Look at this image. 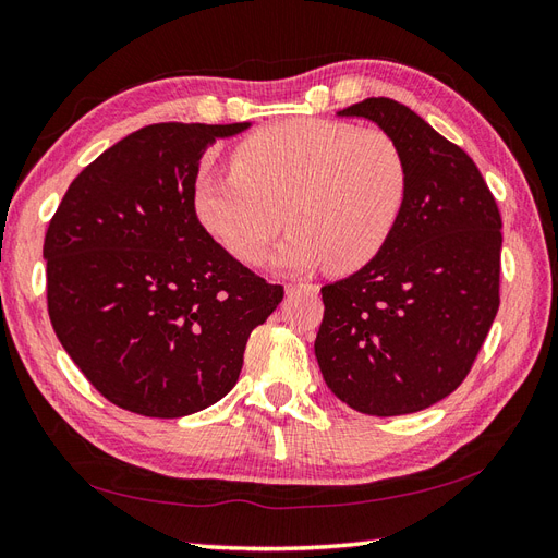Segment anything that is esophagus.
I'll list each match as a JSON object with an SVG mask.
<instances>
[{"label": "esophagus", "instance_id": "obj_1", "mask_svg": "<svg viewBox=\"0 0 558 558\" xmlns=\"http://www.w3.org/2000/svg\"><path fill=\"white\" fill-rule=\"evenodd\" d=\"M319 291V286L316 283H289L286 286V293L293 295V293H316Z\"/></svg>", "mask_w": 558, "mask_h": 558}]
</instances>
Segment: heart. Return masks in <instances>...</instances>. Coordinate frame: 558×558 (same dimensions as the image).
<instances>
[{"label": "heart", "mask_w": 558, "mask_h": 558, "mask_svg": "<svg viewBox=\"0 0 558 558\" xmlns=\"http://www.w3.org/2000/svg\"><path fill=\"white\" fill-rule=\"evenodd\" d=\"M401 145L380 129L336 119H286L232 149V169L202 175L194 216L246 265H260L283 230L275 265L350 275L378 258L409 199Z\"/></svg>", "instance_id": "1"}]
</instances>
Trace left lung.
Wrapping results in <instances>:
<instances>
[{
	"label": "left lung",
	"instance_id": "obj_1",
	"mask_svg": "<svg viewBox=\"0 0 558 558\" xmlns=\"http://www.w3.org/2000/svg\"><path fill=\"white\" fill-rule=\"evenodd\" d=\"M364 117L409 159L411 187L378 258L322 289L314 354L328 389L366 415L429 409L470 373L500 307L502 220L472 157L389 98Z\"/></svg>",
	"mask_w": 558,
	"mask_h": 558
}]
</instances>
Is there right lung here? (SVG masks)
<instances>
[{
	"mask_svg": "<svg viewBox=\"0 0 558 558\" xmlns=\"http://www.w3.org/2000/svg\"><path fill=\"white\" fill-rule=\"evenodd\" d=\"M248 126L133 131L72 180L49 222L51 326L119 409L183 417L220 401L251 330L281 303V286L214 242L192 206L206 147Z\"/></svg>",
	"mask_w": 558,
	"mask_h": 558,
	"instance_id": "1",
	"label": "right lung"
}]
</instances>
